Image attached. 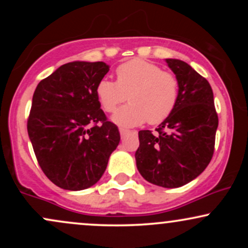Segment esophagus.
<instances>
[{
  "mask_svg": "<svg viewBox=\"0 0 248 248\" xmlns=\"http://www.w3.org/2000/svg\"><path fill=\"white\" fill-rule=\"evenodd\" d=\"M120 134H121V136H124L126 135V134H128V132H129V130L128 129H126V128H120Z\"/></svg>",
  "mask_w": 248,
  "mask_h": 248,
  "instance_id": "esophagus-1",
  "label": "esophagus"
}]
</instances>
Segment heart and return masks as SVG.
I'll return each mask as SVG.
<instances>
[{
  "label": "heart",
  "mask_w": 248,
  "mask_h": 248,
  "mask_svg": "<svg viewBox=\"0 0 248 248\" xmlns=\"http://www.w3.org/2000/svg\"><path fill=\"white\" fill-rule=\"evenodd\" d=\"M116 81L108 78L99 80L95 94L104 110L113 113L120 108L114 121L121 126H138L149 121L156 124L173 112L179 99V82L175 75L166 72L155 62L135 58L119 65Z\"/></svg>",
  "instance_id": "heart-1"
}]
</instances>
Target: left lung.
<instances>
[{
	"mask_svg": "<svg viewBox=\"0 0 248 248\" xmlns=\"http://www.w3.org/2000/svg\"><path fill=\"white\" fill-rule=\"evenodd\" d=\"M179 82L173 112L152 130H140L136 167L146 181L163 187L186 186L209 166L215 152L218 114L204 77L178 59H166Z\"/></svg>",
	"mask_w": 248,
	"mask_h": 248,
	"instance_id": "1",
	"label": "left lung"
}]
</instances>
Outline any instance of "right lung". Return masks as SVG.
I'll return each instance as SVG.
<instances>
[{
    "label": "right lung",
    "mask_w": 248,
    "mask_h": 248,
    "mask_svg": "<svg viewBox=\"0 0 248 248\" xmlns=\"http://www.w3.org/2000/svg\"><path fill=\"white\" fill-rule=\"evenodd\" d=\"M109 66L102 62L62 65L37 85L28 134L39 167L65 190L94 186L120 142V133L95 94Z\"/></svg>",
    "instance_id": "add662e5"
}]
</instances>
